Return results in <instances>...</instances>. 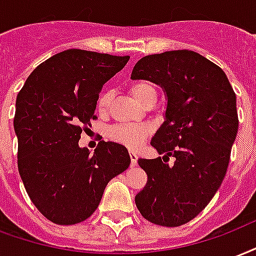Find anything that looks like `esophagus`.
I'll use <instances>...</instances> for the list:
<instances>
[{
    "instance_id": "1",
    "label": "esophagus",
    "mask_w": 256,
    "mask_h": 256,
    "mask_svg": "<svg viewBox=\"0 0 256 256\" xmlns=\"http://www.w3.org/2000/svg\"><path fill=\"white\" fill-rule=\"evenodd\" d=\"M128 154H130V160H132V166H137V162H138V154L134 150H130L128 152Z\"/></svg>"
}]
</instances>
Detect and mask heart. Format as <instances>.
Returning a JSON list of instances; mask_svg holds the SVG:
<instances>
[{
  "label": "heart",
  "instance_id": "1",
  "mask_svg": "<svg viewBox=\"0 0 256 256\" xmlns=\"http://www.w3.org/2000/svg\"><path fill=\"white\" fill-rule=\"evenodd\" d=\"M130 92L134 98L146 106L153 100H156L157 90L154 85L149 81H136L130 85ZM112 100V94L110 90H104L100 94L96 102V108L100 114H106L108 111L110 104ZM152 133V128L149 124H119L110 130V138L122 144L128 148H137L145 141V138Z\"/></svg>",
  "mask_w": 256,
  "mask_h": 256
}]
</instances>
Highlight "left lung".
<instances>
[{"mask_svg":"<svg viewBox=\"0 0 256 256\" xmlns=\"http://www.w3.org/2000/svg\"><path fill=\"white\" fill-rule=\"evenodd\" d=\"M132 80H148L166 94L164 122L152 138L162 160L140 158L148 183L136 196L144 218L179 226L200 214L224 180L239 119L236 94L224 70L190 50L138 60Z\"/></svg>","mask_w":256,"mask_h":256,"instance_id":"8db88e82","label":"left lung"}]
</instances>
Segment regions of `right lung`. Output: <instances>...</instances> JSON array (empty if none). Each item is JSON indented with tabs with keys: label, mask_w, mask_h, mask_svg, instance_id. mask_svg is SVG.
<instances>
[{
	"label": "right lung",
	"mask_w": 256,
	"mask_h": 256,
	"mask_svg": "<svg viewBox=\"0 0 256 256\" xmlns=\"http://www.w3.org/2000/svg\"><path fill=\"white\" fill-rule=\"evenodd\" d=\"M128 58L65 50L42 62L17 94L18 172L32 204L56 224L90 217L107 183L130 166L120 144L100 141L94 153L78 145L103 85Z\"/></svg>",
	"instance_id": "add662e5"
}]
</instances>
